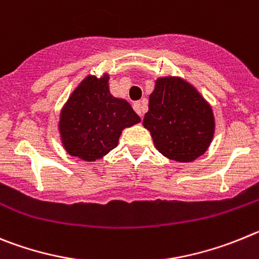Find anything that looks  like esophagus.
<instances>
[{
  "label": "esophagus",
  "instance_id": "obj_1",
  "mask_svg": "<svg viewBox=\"0 0 259 259\" xmlns=\"http://www.w3.org/2000/svg\"><path fill=\"white\" fill-rule=\"evenodd\" d=\"M133 108L135 109V112L138 113V115L141 116V117H142V116H143V112H144V106H143V104L141 103V102H135V103L133 104Z\"/></svg>",
  "mask_w": 259,
  "mask_h": 259
}]
</instances>
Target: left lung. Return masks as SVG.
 I'll use <instances>...</instances> for the list:
<instances>
[{
    "label": "left lung",
    "instance_id": "obj_1",
    "mask_svg": "<svg viewBox=\"0 0 259 259\" xmlns=\"http://www.w3.org/2000/svg\"><path fill=\"white\" fill-rule=\"evenodd\" d=\"M143 126L162 156L192 162L213 142L215 118L210 103L192 83L169 74L156 78Z\"/></svg>",
    "mask_w": 259,
    "mask_h": 259
}]
</instances>
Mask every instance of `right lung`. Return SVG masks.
Here are the masks:
<instances>
[{
	"label": "right lung",
	"mask_w": 259,
	"mask_h": 259,
	"mask_svg": "<svg viewBox=\"0 0 259 259\" xmlns=\"http://www.w3.org/2000/svg\"><path fill=\"white\" fill-rule=\"evenodd\" d=\"M141 122L129 102L109 92V74H88L62 107L60 142L68 155L86 162L101 160L116 148L122 130Z\"/></svg>",
	"instance_id": "right-lung-1"
}]
</instances>
